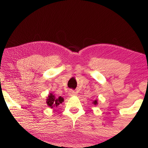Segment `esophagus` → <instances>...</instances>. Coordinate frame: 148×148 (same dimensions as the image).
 <instances>
[{"label":"esophagus","instance_id":"34e87169","mask_svg":"<svg viewBox=\"0 0 148 148\" xmlns=\"http://www.w3.org/2000/svg\"><path fill=\"white\" fill-rule=\"evenodd\" d=\"M76 94V93L74 91H73V90H70L69 91V95L70 96H73V95H75Z\"/></svg>","mask_w":148,"mask_h":148}]
</instances>
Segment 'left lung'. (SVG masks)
<instances>
[{
	"instance_id": "1",
	"label": "left lung",
	"mask_w": 148,
	"mask_h": 148,
	"mask_svg": "<svg viewBox=\"0 0 148 148\" xmlns=\"http://www.w3.org/2000/svg\"><path fill=\"white\" fill-rule=\"evenodd\" d=\"M92 104H93V105H98V100H97V99L93 100V102H92Z\"/></svg>"
}]
</instances>
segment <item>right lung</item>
Instances as JSON below:
<instances>
[{
  "mask_svg": "<svg viewBox=\"0 0 148 148\" xmlns=\"http://www.w3.org/2000/svg\"><path fill=\"white\" fill-rule=\"evenodd\" d=\"M46 101V103L47 105V106L51 108V109H53L54 107L58 106L60 103L64 102V98L62 97L61 96L57 97L55 95L51 93L48 95Z\"/></svg>",
  "mask_w": 148,
  "mask_h": 148,
  "instance_id": "add662e5",
  "label": "right lung"
}]
</instances>
